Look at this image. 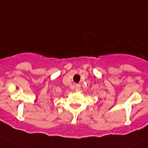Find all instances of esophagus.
<instances>
[{
  "label": "esophagus",
  "mask_w": 148,
  "mask_h": 148,
  "mask_svg": "<svg viewBox=\"0 0 148 148\" xmlns=\"http://www.w3.org/2000/svg\"><path fill=\"white\" fill-rule=\"evenodd\" d=\"M81 89V85L80 84H75V91H78Z\"/></svg>",
  "instance_id": "esophagus-1"
}]
</instances>
